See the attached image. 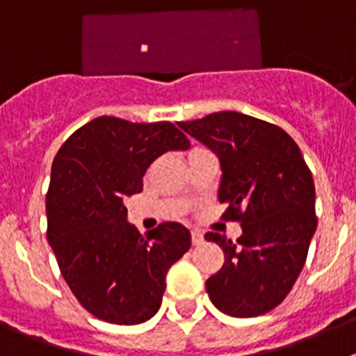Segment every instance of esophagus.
Returning a JSON list of instances; mask_svg holds the SVG:
<instances>
[{
  "label": "esophagus",
  "instance_id": "obj_1",
  "mask_svg": "<svg viewBox=\"0 0 356 356\" xmlns=\"http://www.w3.org/2000/svg\"><path fill=\"white\" fill-rule=\"evenodd\" d=\"M193 244L194 246H200V244H203V241H205V237H203V234H201L200 229H193Z\"/></svg>",
  "mask_w": 356,
  "mask_h": 356
}]
</instances>
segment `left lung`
I'll use <instances>...</instances> for the list:
<instances>
[{
  "instance_id": "left-lung-1",
  "label": "left lung",
  "mask_w": 356,
  "mask_h": 356,
  "mask_svg": "<svg viewBox=\"0 0 356 356\" xmlns=\"http://www.w3.org/2000/svg\"><path fill=\"white\" fill-rule=\"evenodd\" d=\"M178 127L219 156L222 217L242 226L237 242L205 235L225 251L205 284L210 301L234 317L267 314L291 292L316 234L312 172L291 135L262 119L216 112Z\"/></svg>"
}]
</instances>
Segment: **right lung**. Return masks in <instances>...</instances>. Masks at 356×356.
<instances>
[{
    "instance_id": "add662e5",
    "label": "right lung",
    "mask_w": 356,
    "mask_h": 356,
    "mask_svg": "<svg viewBox=\"0 0 356 356\" xmlns=\"http://www.w3.org/2000/svg\"><path fill=\"white\" fill-rule=\"evenodd\" d=\"M191 143L169 121L102 115L58 149L46 194L48 242L81 307L114 325H139L159 312L169 267L191 248V232L162 222L146 237L127 221L124 200L165 151Z\"/></svg>"
}]
</instances>
